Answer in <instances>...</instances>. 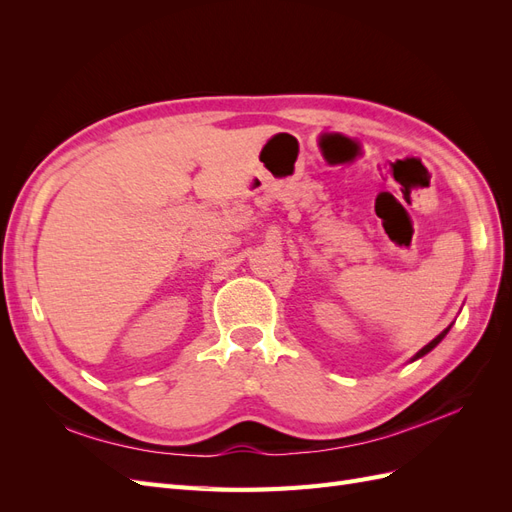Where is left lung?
I'll use <instances>...</instances> for the list:
<instances>
[{"label":"left lung","mask_w":512,"mask_h":512,"mask_svg":"<svg viewBox=\"0 0 512 512\" xmlns=\"http://www.w3.org/2000/svg\"><path fill=\"white\" fill-rule=\"evenodd\" d=\"M451 327H453V324H448V327H446V329H444V331H442V333H440L438 337H433V339H431V342H429V344H427L425 348H421V350H418V352H416V354L412 356V361H416V359H421V356H425L427 352H431L433 348H436V346H438V344L442 342V339L446 337V333H448V331H451Z\"/></svg>","instance_id":"left-lung-1"}]
</instances>
